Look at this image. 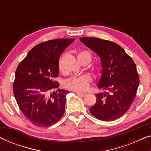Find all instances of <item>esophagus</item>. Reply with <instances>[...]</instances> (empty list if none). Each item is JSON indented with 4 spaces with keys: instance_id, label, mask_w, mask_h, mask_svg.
Wrapping results in <instances>:
<instances>
[{
    "instance_id": "34e87169",
    "label": "esophagus",
    "mask_w": 151,
    "mask_h": 151,
    "mask_svg": "<svg viewBox=\"0 0 151 151\" xmlns=\"http://www.w3.org/2000/svg\"><path fill=\"white\" fill-rule=\"evenodd\" d=\"M79 95V96H82V97H84V96H86V95H87V93H83V92H80V91H77L76 92Z\"/></svg>"
}]
</instances>
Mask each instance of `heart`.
I'll return each instance as SVG.
<instances>
[{
    "label": "heart",
    "instance_id": "b5f03b06",
    "mask_svg": "<svg viewBox=\"0 0 151 151\" xmlns=\"http://www.w3.org/2000/svg\"><path fill=\"white\" fill-rule=\"evenodd\" d=\"M78 58L79 60H85L88 63H89L91 60L92 55L89 51L86 50H83L80 51L78 53ZM58 69L60 71H62V64L60 60L58 63ZM93 73L96 75L100 74V69L98 67H93ZM91 82V78L88 74H82V75L78 76H72L67 79H66L63 82L64 86L68 89H71L77 91H82L86 90L88 88L89 84Z\"/></svg>",
    "mask_w": 151,
    "mask_h": 151
}]
</instances>
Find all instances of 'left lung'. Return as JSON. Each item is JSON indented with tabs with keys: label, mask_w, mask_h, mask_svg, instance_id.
Listing matches in <instances>:
<instances>
[{
	"label": "left lung",
	"mask_w": 151,
	"mask_h": 151,
	"mask_svg": "<svg viewBox=\"0 0 151 151\" xmlns=\"http://www.w3.org/2000/svg\"><path fill=\"white\" fill-rule=\"evenodd\" d=\"M80 40L101 59L102 76L98 87L105 93L96 94V102L89 109L97 119L113 121L124 115L135 99L139 83L133 59L119 45L94 37Z\"/></svg>",
	"instance_id": "obj_1"
}]
</instances>
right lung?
Here are the masks:
<instances>
[{"mask_svg": "<svg viewBox=\"0 0 151 151\" xmlns=\"http://www.w3.org/2000/svg\"><path fill=\"white\" fill-rule=\"evenodd\" d=\"M73 38L54 39L37 45L20 62L16 71L13 93L18 107L31 123L48 127L63 117L66 95L58 88L59 58Z\"/></svg>", "mask_w": 151, "mask_h": 151, "instance_id": "obj_1", "label": "right lung"}]
</instances>
